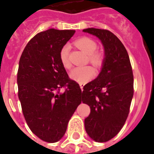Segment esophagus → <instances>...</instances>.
Wrapping results in <instances>:
<instances>
[{"label": "esophagus", "mask_w": 154, "mask_h": 154, "mask_svg": "<svg viewBox=\"0 0 154 154\" xmlns=\"http://www.w3.org/2000/svg\"><path fill=\"white\" fill-rule=\"evenodd\" d=\"M80 85V87H81V90H83V88H84V85H84L83 83H80L79 84Z\"/></svg>", "instance_id": "1"}]
</instances>
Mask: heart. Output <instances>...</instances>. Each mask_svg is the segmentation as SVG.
I'll return each mask as SVG.
<instances>
[{
	"instance_id": "b5f03b06",
	"label": "heart",
	"mask_w": 154,
	"mask_h": 154,
	"mask_svg": "<svg viewBox=\"0 0 154 154\" xmlns=\"http://www.w3.org/2000/svg\"><path fill=\"white\" fill-rule=\"evenodd\" d=\"M74 44L81 51L88 54V60L96 66H100L103 62V54L100 51H96L97 48V42L88 37H81L74 42ZM59 59L62 66L66 69L72 67L69 60V47L64 45L59 52ZM95 69L91 66L77 67L70 73V77L79 83H87L95 76Z\"/></svg>"
}]
</instances>
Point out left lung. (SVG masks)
<instances>
[{
	"label": "left lung",
	"instance_id": "8db88e82",
	"mask_svg": "<svg viewBox=\"0 0 154 154\" xmlns=\"http://www.w3.org/2000/svg\"><path fill=\"white\" fill-rule=\"evenodd\" d=\"M83 32L98 37L104 47L102 70L97 78L84 86L82 102L91 109L85 119L86 132L96 142H105L120 131L129 115L133 71L127 50L112 32L98 28Z\"/></svg>",
	"mask_w": 154,
	"mask_h": 154
}]
</instances>
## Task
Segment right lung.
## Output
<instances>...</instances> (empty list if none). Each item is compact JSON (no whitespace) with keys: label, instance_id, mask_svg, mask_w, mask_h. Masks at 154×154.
I'll return each mask as SVG.
<instances>
[{"label":"right lung","instance_id":"add662e5","mask_svg":"<svg viewBox=\"0 0 154 154\" xmlns=\"http://www.w3.org/2000/svg\"><path fill=\"white\" fill-rule=\"evenodd\" d=\"M74 33L53 28L39 32L28 42L19 62L22 112L32 133L44 142L53 143L63 137L81 103L79 85L69 77L59 59L60 50Z\"/></svg>","mask_w":154,"mask_h":154}]
</instances>
